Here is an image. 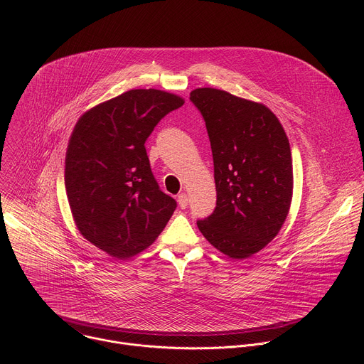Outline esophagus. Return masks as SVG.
<instances>
[{"mask_svg": "<svg viewBox=\"0 0 364 364\" xmlns=\"http://www.w3.org/2000/svg\"><path fill=\"white\" fill-rule=\"evenodd\" d=\"M177 200H178V204L181 209H186V207L188 205V198H187V194L186 193H181L177 196Z\"/></svg>", "mask_w": 364, "mask_h": 364, "instance_id": "esophagus-1", "label": "esophagus"}]
</instances>
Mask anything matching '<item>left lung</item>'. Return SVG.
Segmentation results:
<instances>
[{
  "label": "left lung",
  "instance_id": "left-lung-1",
  "mask_svg": "<svg viewBox=\"0 0 364 364\" xmlns=\"http://www.w3.org/2000/svg\"><path fill=\"white\" fill-rule=\"evenodd\" d=\"M209 134L216 207L197 220L222 253L243 259L264 249L282 228L292 198V160L287 134L262 103L200 87L190 93Z\"/></svg>",
  "mask_w": 364,
  "mask_h": 364
}]
</instances>
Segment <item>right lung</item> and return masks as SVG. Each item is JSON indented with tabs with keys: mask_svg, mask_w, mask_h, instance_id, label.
<instances>
[{
	"mask_svg": "<svg viewBox=\"0 0 364 364\" xmlns=\"http://www.w3.org/2000/svg\"><path fill=\"white\" fill-rule=\"evenodd\" d=\"M184 100L157 89H132L77 121L66 154L65 184L79 232L118 259L146 249L177 201L160 190L145 149L157 124Z\"/></svg>",
	"mask_w": 364,
	"mask_h": 364,
	"instance_id": "obj_1",
	"label": "right lung"
}]
</instances>
